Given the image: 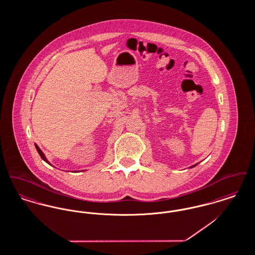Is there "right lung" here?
I'll use <instances>...</instances> for the list:
<instances>
[{
	"mask_svg": "<svg viewBox=\"0 0 255 255\" xmlns=\"http://www.w3.org/2000/svg\"><path fill=\"white\" fill-rule=\"evenodd\" d=\"M35 147H36L37 152H38V153H39V155H40V157H41V158H43V159H44V160H45V161H46V162H48V163H49V161H48V160H47V158H46V157H45V155H44V154H43V152H42V151H41V150H40V148H39V147H38V146H37L36 144H35Z\"/></svg>",
	"mask_w": 255,
	"mask_h": 255,
	"instance_id": "1",
	"label": "right lung"
}]
</instances>
